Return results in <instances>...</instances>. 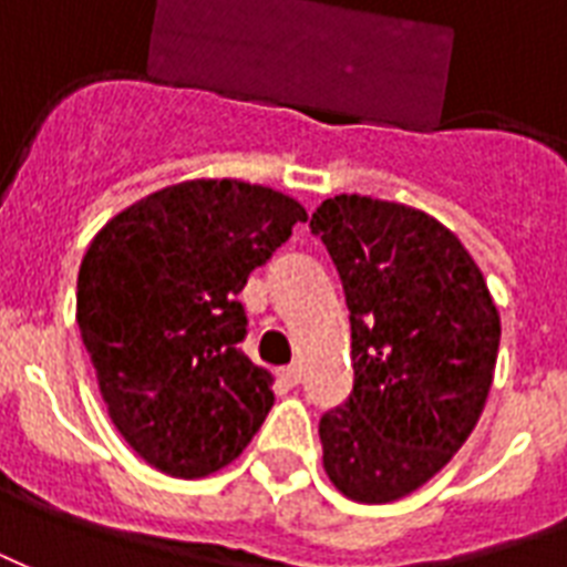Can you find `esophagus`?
I'll return each instance as SVG.
<instances>
[{"mask_svg":"<svg viewBox=\"0 0 567 567\" xmlns=\"http://www.w3.org/2000/svg\"><path fill=\"white\" fill-rule=\"evenodd\" d=\"M279 379H282V382H285V385H288V388L300 385L302 368H300V364H288V368H282V373H279Z\"/></svg>","mask_w":567,"mask_h":567,"instance_id":"esophagus-1","label":"esophagus"}]
</instances>
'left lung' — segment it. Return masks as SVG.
Segmentation results:
<instances>
[{
	"label": "left lung",
	"mask_w": 567,
	"mask_h": 567,
	"mask_svg": "<svg viewBox=\"0 0 567 567\" xmlns=\"http://www.w3.org/2000/svg\"><path fill=\"white\" fill-rule=\"evenodd\" d=\"M309 226L336 261L353 332V391L320 417L323 467L350 501H400L480 421L501 315L462 240L430 214L341 194Z\"/></svg>",
	"instance_id": "1"
}]
</instances>
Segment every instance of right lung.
<instances>
[{"instance_id": "1", "label": "right lung", "mask_w": 567, "mask_h": 567, "mask_svg": "<svg viewBox=\"0 0 567 567\" xmlns=\"http://www.w3.org/2000/svg\"><path fill=\"white\" fill-rule=\"evenodd\" d=\"M306 220L279 190L196 179L128 205L91 240L75 291L84 350L114 426L162 474H214L265 423L274 379L238 347V293Z\"/></svg>"}]
</instances>
